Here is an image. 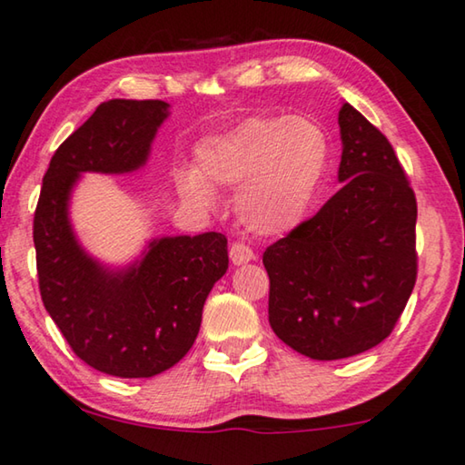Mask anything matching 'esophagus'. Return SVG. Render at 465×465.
Segmentation results:
<instances>
[{"label": "esophagus", "mask_w": 465, "mask_h": 465, "mask_svg": "<svg viewBox=\"0 0 465 465\" xmlns=\"http://www.w3.org/2000/svg\"><path fill=\"white\" fill-rule=\"evenodd\" d=\"M228 255H231V262L234 263V266H241V263H247V262L255 260L253 249L245 245L242 241H234L231 245V252H228Z\"/></svg>", "instance_id": "34e87169"}]
</instances>
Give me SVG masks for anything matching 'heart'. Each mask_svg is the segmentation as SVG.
<instances>
[{
	"mask_svg": "<svg viewBox=\"0 0 465 465\" xmlns=\"http://www.w3.org/2000/svg\"><path fill=\"white\" fill-rule=\"evenodd\" d=\"M331 145L324 128L305 116L242 120L197 147V170L176 174L178 191L199 205L213 189H239L237 213L249 231L281 234L302 224L322 187Z\"/></svg>",
	"mask_w": 465,
	"mask_h": 465,
	"instance_id": "obj_1",
	"label": "heart"
}]
</instances>
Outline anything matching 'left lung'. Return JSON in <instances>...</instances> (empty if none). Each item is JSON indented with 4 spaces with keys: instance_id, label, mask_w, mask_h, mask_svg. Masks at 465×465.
I'll list each match as a JSON object with an SVG mask.
<instances>
[{
    "instance_id": "obj_1",
    "label": "left lung",
    "mask_w": 465,
    "mask_h": 465,
    "mask_svg": "<svg viewBox=\"0 0 465 465\" xmlns=\"http://www.w3.org/2000/svg\"><path fill=\"white\" fill-rule=\"evenodd\" d=\"M342 187L263 252L268 320L312 360H342L389 337L418 276V203L389 139L353 105L339 112Z\"/></svg>"
}]
</instances>
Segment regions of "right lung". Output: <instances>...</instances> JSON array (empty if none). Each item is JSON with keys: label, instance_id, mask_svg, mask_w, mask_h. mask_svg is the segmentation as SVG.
<instances>
[{"label": "right lung", "instance_id": "add662e5", "mask_svg": "<svg viewBox=\"0 0 465 465\" xmlns=\"http://www.w3.org/2000/svg\"><path fill=\"white\" fill-rule=\"evenodd\" d=\"M168 104L110 99L55 149L35 210L41 299L84 363L120 378H149L187 355L203 303L228 268L223 232L163 237L126 270L104 268L78 245L68 199L83 173L141 168Z\"/></svg>", "mask_w": 465, "mask_h": 465}]
</instances>
